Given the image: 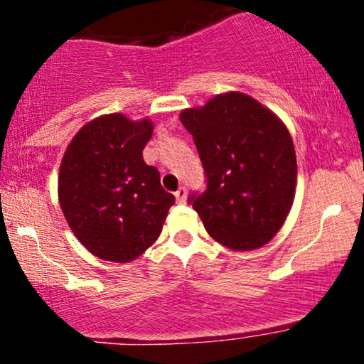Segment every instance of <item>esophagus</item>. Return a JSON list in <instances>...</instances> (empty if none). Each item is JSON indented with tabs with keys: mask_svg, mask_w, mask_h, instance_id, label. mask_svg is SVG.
Wrapping results in <instances>:
<instances>
[{
	"mask_svg": "<svg viewBox=\"0 0 364 364\" xmlns=\"http://www.w3.org/2000/svg\"><path fill=\"white\" fill-rule=\"evenodd\" d=\"M174 196H176V200H178L179 203H185L186 202V188L185 186H179L176 193H174Z\"/></svg>",
	"mask_w": 364,
	"mask_h": 364,
	"instance_id": "1",
	"label": "esophagus"
}]
</instances>
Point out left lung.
Returning <instances> with one entry per match:
<instances>
[{
    "instance_id": "obj_1",
    "label": "left lung",
    "mask_w": 364,
    "mask_h": 364,
    "mask_svg": "<svg viewBox=\"0 0 364 364\" xmlns=\"http://www.w3.org/2000/svg\"><path fill=\"white\" fill-rule=\"evenodd\" d=\"M193 135L207 190L188 202L207 232L237 252L269 243L294 200L296 152L284 123L241 92L210 99L179 116Z\"/></svg>"
}]
</instances>
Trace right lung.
Returning <instances> with one entry per match:
<instances>
[{"label": "right lung", "mask_w": 364, "mask_h": 364, "mask_svg": "<svg viewBox=\"0 0 364 364\" xmlns=\"http://www.w3.org/2000/svg\"><path fill=\"white\" fill-rule=\"evenodd\" d=\"M150 119L123 114L92 119L63 156L58 196L78 241L102 260L127 263L156 243L174 196L144 161Z\"/></svg>", "instance_id": "1"}]
</instances>
